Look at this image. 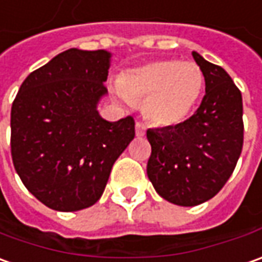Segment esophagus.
<instances>
[{"mask_svg":"<svg viewBox=\"0 0 262 262\" xmlns=\"http://www.w3.org/2000/svg\"><path fill=\"white\" fill-rule=\"evenodd\" d=\"M135 135L137 137H144L145 135V127H144L141 122H137L135 124Z\"/></svg>","mask_w":262,"mask_h":262,"instance_id":"obj_1","label":"esophagus"}]
</instances>
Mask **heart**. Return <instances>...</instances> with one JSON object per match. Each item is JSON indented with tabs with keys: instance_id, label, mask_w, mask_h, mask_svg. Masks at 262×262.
Here are the masks:
<instances>
[{
	"instance_id": "heart-1",
	"label": "heart",
	"mask_w": 262,
	"mask_h": 262,
	"mask_svg": "<svg viewBox=\"0 0 262 262\" xmlns=\"http://www.w3.org/2000/svg\"><path fill=\"white\" fill-rule=\"evenodd\" d=\"M203 72L194 61L161 59L125 70L117 95L124 102H141L152 124L176 127L190 117L203 91Z\"/></svg>"
}]
</instances>
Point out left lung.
<instances>
[{
    "label": "left lung",
    "instance_id": "obj_1",
    "mask_svg": "<svg viewBox=\"0 0 262 262\" xmlns=\"http://www.w3.org/2000/svg\"><path fill=\"white\" fill-rule=\"evenodd\" d=\"M192 54L206 86L201 106L176 127L147 131V176L163 199L179 206L212 199L232 174L244 144L239 89L221 66Z\"/></svg>",
    "mask_w": 262,
    "mask_h": 262
}]
</instances>
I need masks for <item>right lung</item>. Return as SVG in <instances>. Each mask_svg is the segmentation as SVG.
<instances>
[{"label": "right lung", "mask_w": 262, "mask_h": 262, "mask_svg": "<svg viewBox=\"0 0 262 262\" xmlns=\"http://www.w3.org/2000/svg\"><path fill=\"white\" fill-rule=\"evenodd\" d=\"M110 66L106 50L69 49L31 72L12 102V163L47 208L75 212L95 205L134 140L133 117L110 122L98 112Z\"/></svg>", "instance_id": "add662e5"}]
</instances>
